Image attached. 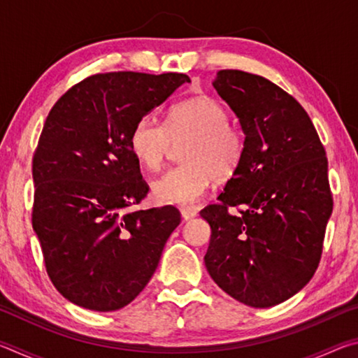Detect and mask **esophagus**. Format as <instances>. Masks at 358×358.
<instances>
[{
    "label": "esophagus",
    "instance_id": "esophagus-1",
    "mask_svg": "<svg viewBox=\"0 0 358 358\" xmlns=\"http://www.w3.org/2000/svg\"><path fill=\"white\" fill-rule=\"evenodd\" d=\"M196 216H197V211L194 208H189V207L181 208V217H183L185 221H191L192 217H196Z\"/></svg>",
    "mask_w": 358,
    "mask_h": 358
}]
</instances>
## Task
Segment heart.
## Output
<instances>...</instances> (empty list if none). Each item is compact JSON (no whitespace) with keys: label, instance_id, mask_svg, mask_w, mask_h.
Listing matches in <instances>:
<instances>
[{"label":"heart","instance_id":"obj_1","mask_svg":"<svg viewBox=\"0 0 358 358\" xmlns=\"http://www.w3.org/2000/svg\"><path fill=\"white\" fill-rule=\"evenodd\" d=\"M183 164L167 171L153 183L159 203L194 205L207 194L211 180H227L238 171L246 153L245 134L229 123V112L210 96H196L175 104L162 124L151 115L142 117L129 136V148L150 172L164 162L172 143Z\"/></svg>","mask_w":358,"mask_h":358}]
</instances>
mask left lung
Listing matches in <instances>:
<instances>
[{
	"label": "left lung",
	"mask_w": 358,
	"mask_h": 358,
	"mask_svg": "<svg viewBox=\"0 0 358 358\" xmlns=\"http://www.w3.org/2000/svg\"><path fill=\"white\" fill-rule=\"evenodd\" d=\"M213 87L238 117L246 153L220 202L201 211L211 227L205 266L235 300L270 308L317 270L333 210L329 162L305 108L273 82L224 69Z\"/></svg>",
	"instance_id": "8db88e82"
}]
</instances>
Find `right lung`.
Here are the masks:
<instances>
[{"label":"right lung","instance_id":"1","mask_svg":"<svg viewBox=\"0 0 358 358\" xmlns=\"http://www.w3.org/2000/svg\"><path fill=\"white\" fill-rule=\"evenodd\" d=\"M186 82L177 72L96 74L48 113L33 156V229L48 278L74 305L101 313L129 305L180 224L172 205L132 210L148 185L129 136Z\"/></svg>","mask_w":358,"mask_h":358}]
</instances>
